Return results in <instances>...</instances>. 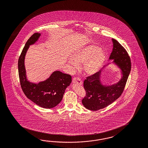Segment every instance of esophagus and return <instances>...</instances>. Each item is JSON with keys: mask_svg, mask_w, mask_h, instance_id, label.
Returning a JSON list of instances; mask_svg holds the SVG:
<instances>
[{"mask_svg": "<svg viewBox=\"0 0 148 148\" xmlns=\"http://www.w3.org/2000/svg\"><path fill=\"white\" fill-rule=\"evenodd\" d=\"M73 83L74 84H82V81L80 80L79 77H74L73 79Z\"/></svg>", "mask_w": 148, "mask_h": 148, "instance_id": "obj_1", "label": "esophagus"}]
</instances>
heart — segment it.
Masks as SVG:
<instances>
[{"mask_svg":"<svg viewBox=\"0 0 148 148\" xmlns=\"http://www.w3.org/2000/svg\"><path fill=\"white\" fill-rule=\"evenodd\" d=\"M106 58L103 50L96 45H90L75 50L72 58L68 59V63L72 69H75L78 65L82 64V69L84 74L92 75L100 70Z\"/></svg>","mask_w":148,"mask_h":148,"instance_id":"b5f03b06","label":"heart"}]
</instances>
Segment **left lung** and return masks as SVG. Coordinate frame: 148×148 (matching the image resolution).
I'll return each mask as SVG.
<instances>
[{
    "instance_id": "obj_1",
    "label": "left lung",
    "mask_w": 148,
    "mask_h": 148,
    "mask_svg": "<svg viewBox=\"0 0 148 148\" xmlns=\"http://www.w3.org/2000/svg\"><path fill=\"white\" fill-rule=\"evenodd\" d=\"M112 51L109 57L110 60L121 69L122 77L115 84L104 86L100 81L101 71L94 75L88 76L84 82L86 96L82 100L85 108L96 111L107 107L120 97L124 87L131 71V61L125 49L117 41L112 39Z\"/></svg>"
}]
</instances>
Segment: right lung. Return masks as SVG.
<instances>
[{
  "label": "right lung",
  "instance_id": "1",
  "mask_svg": "<svg viewBox=\"0 0 148 148\" xmlns=\"http://www.w3.org/2000/svg\"><path fill=\"white\" fill-rule=\"evenodd\" d=\"M40 35L38 33H34L26 42L18 60V72L21 87L25 95L41 107L49 109L61 101L66 89L72 82V76L55 71L47 80L38 84L28 81L26 75L25 57L29 45L34 44Z\"/></svg>",
  "mask_w": 148,
  "mask_h": 148
}]
</instances>
